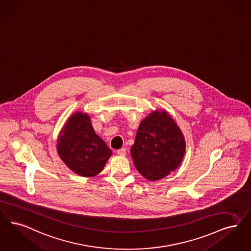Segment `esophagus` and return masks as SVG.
<instances>
[{
    "label": "esophagus",
    "instance_id": "obj_1",
    "mask_svg": "<svg viewBox=\"0 0 251 251\" xmlns=\"http://www.w3.org/2000/svg\"><path fill=\"white\" fill-rule=\"evenodd\" d=\"M117 154L120 155V156H125V155H126V149L122 148V149L118 150V151H117Z\"/></svg>",
    "mask_w": 251,
    "mask_h": 251
}]
</instances>
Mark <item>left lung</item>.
<instances>
[{"mask_svg": "<svg viewBox=\"0 0 251 251\" xmlns=\"http://www.w3.org/2000/svg\"><path fill=\"white\" fill-rule=\"evenodd\" d=\"M185 140L166 112H154L140 123L130 155L147 179L159 180L176 170L185 153Z\"/></svg>", "mask_w": 251, "mask_h": 251, "instance_id": "left-lung-1", "label": "left lung"}]
</instances>
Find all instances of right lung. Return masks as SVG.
<instances>
[{"mask_svg": "<svg viewBox=\"0 0 251 251\" xmlns=\"http://www.w3.org/2000/svg\"><path fill=\"white\" fill-rule=\"evenodd\" d=\"M57 149L71 170L86 177L99 174L112 154L105 142L95 133L90 117L80 112L73 115L60 131Z\"/></svg>", "mask_w": 251, "mask_h": 251, "instance_id": "1", "label": "right lung"}]
</instances>
